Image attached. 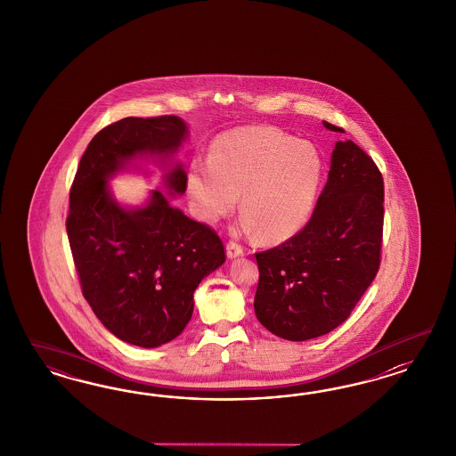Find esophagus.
I'll return each instance as SVG.
<instances>
[{"label":"esophagus","mask_w":456,"mask_h":456,"mask_svg":"<svg viewBox=\"0 0 456 456\" xmlns=\"http://www.w3.org/2000/svg\"><path fill=\"white\" fill-rule=\"evenodd\" d=\"M225 252H227L229 259H235V257L244 254V248H242V246H239L237 242H234V240H229L227 246H225Z\"/></svg>","instance_id":"34e87169"}]
</instances>
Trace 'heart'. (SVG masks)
Masks as SVG:
<instances>
[{
	"instance_id": "b5f03b06",
	"label": "heart",
	"mask_w": 456,
	"mask_h": 456,
	"mask_svg": "<svg viewBox=\"0 0 456 456\" xmlns=\"http://www.w3.org/2000/svg\"><path fill=\"white\" fill-rule=\"evenodd\" d=\"M210 160H193L185 177L197 219L221 221L240 193V229L265 244H281L309 219L318 195L322 160L316 147L274 126L252 125L216 138Z\"/></svg>"
}]
</instances>
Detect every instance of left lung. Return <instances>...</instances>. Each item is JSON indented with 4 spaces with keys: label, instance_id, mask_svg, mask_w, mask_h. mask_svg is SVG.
I'll return each mask as SVG.
<instances>
[{
    "label": "left lung",
    "instance_id": "8db88e82",
    "mask_svg": "<svg viewBox=\"0 0 456 456\" xmlns=\"http://www.w3.org/2000/svg\"><path fill=\"white\" fill-rule=\"evenodd\" d=\"M383 202V175L373 159L353 140L336 142L309 222L281 246L256 254L254 311L265 330L305 341L345 322L379 269Z\"/></svg>",
    "mask_w": 456,
    "mask_h": 456
}]
</instances>
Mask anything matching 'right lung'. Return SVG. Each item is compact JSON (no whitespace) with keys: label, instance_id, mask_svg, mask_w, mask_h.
Returning <instances> with one entry per match:
<instances>
[{"label":"right lung","instance_id":"add662e5","mask_svg":"<svg viewBox=\"0 0 456 456\" xmlns=\"http://www.w3.org/2000/svg\"><path fill=\"white\" fill-rule=\"evenodd\" d=\"M187 134L175 115L109 125L88 143L69 191L67 234L83 297L128 345L159 347L175 339L192 318L193 290L225 261L216 231L168 199L187 189L180 164L166 174L168 195L152 191L142 208L120 206L109 187L137 157L166 164Z\"/></svg>","mask_w":456,"mask_h":456}]
</instances>
